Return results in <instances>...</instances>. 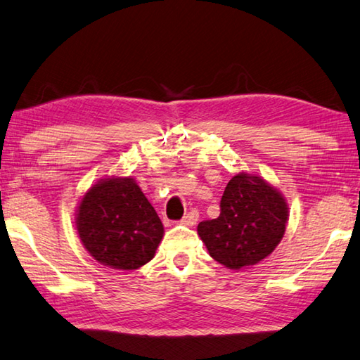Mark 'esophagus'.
<instances>
[{"label":"esophagus","mask_w":360,"mask_h":360,"mask_svg":"<svg viewBox=\"0 0 360 360\" xmlns=\"http://www.w3.org/2000/svg\"><path fill=\"white\" fill-rule=\"evenodd\" d=\"M198 221V211H195V209H192L191 212H187L184 217H182L181 224L186 225V226H193Z\"/></svg>","instance_id":"esophagus-1"}]
</instances>
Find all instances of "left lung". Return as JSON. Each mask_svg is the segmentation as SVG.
<instances>
[{
    "mask_svg": "<svg viewBox=\"0 0 360 360\" xmlns=\"http://www.w3.org/2000/svg\"><path fill=\"white\" fill-rule=\"evenodd\" d=\"M288 215V205L277 188L243 172L225 187L219 217L200 221L197 231L215 261L239 271L276 250Z\"/></svg>",
    "mask_w": 360,
    "mask_h": 360,
    "instance_id": "1",
    "label": "left lung"
}]
</instances>
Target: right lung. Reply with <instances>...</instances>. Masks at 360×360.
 I'll list each match as a JSON object with an SVG mask.
<instances>
[{"label":"right lung","mask_w":360,"mask_h":360,"mask_svg":"<svg viewBox=\"0 0 360 360\" xmlns=\"http://www.w3.org/2000/svg\"><path fill=\"white\" fill-rule=\"evenodd\" d=\"M75 224L91 257L112 269H139L154 258L163 238L158 212L130 176L91 187L78 205Z\"/></svg>","instance_id":"obj_1"}]
</instances>
